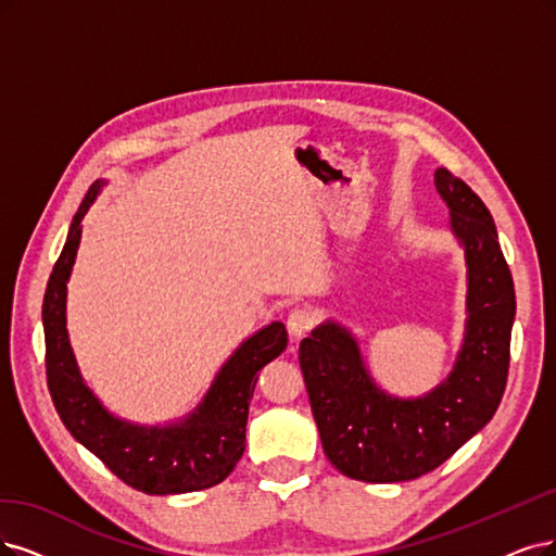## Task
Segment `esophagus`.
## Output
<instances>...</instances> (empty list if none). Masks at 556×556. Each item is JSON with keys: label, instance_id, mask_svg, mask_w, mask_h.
Masks as SVG:
<instances>
[{"label": "esophagus", "instance_id": "1", "mask_svg": "<svg viewBox=\"0 0 556 556\" xmlns=\"http://www.w3.org/2000/svg\"><path fill=\"white\" fill-rule=\"evenodd\" d=\"M314 320L316 318H314V314L309 309H293L289 314V320H286V327H289V332H291L293 339H300V337H304L306 332L312 330Z\"/></svg>", "mask_w": 556, "mask_h": 556}]
</instances>
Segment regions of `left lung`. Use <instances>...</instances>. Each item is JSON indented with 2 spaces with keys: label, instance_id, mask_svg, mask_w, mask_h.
<instances>
[{
  "label": "left lung",
  "instance_id": "1",
  "mask_svg": "<svg viewBox=\"0 0 556 556\" xmlns=\"http://www.w3.org/2000/svg\"><path fill=\"white\" fill-rule=\"evenodd\" d=\"M435 190L467 270L463 343L448 376L417 399L389 394L359 339L327 318L300 343V366L325 456L366 483L413 481L440 467L492 419L508 376L516 291L485 203L444 167Z\"/></svg>",
  "mask_w": 556,
  "mask_h": 556
}]
</instances>
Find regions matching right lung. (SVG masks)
<instances>
[{"mask_svg": "<svg viewBox=\"0 0 556 556\" xmlns=\"http://www.w3.org/2000/svg\"><path fill=\"white\" fill-rule=\"evenodd\" d=\"M105 185V178H98L79 203L46 289V371L54 407L71 435L135 490L180 495L213 488L242 458L256 376L286 351L289 334L283 323L273 320L247 337L222 364L201 403L176 421L149 426L114 415L81 376L66 327L68 279L81 240V219Z\"/></svg>", "mask_w": 556, "mask_h": 556, "instance_id": "obj_1", "label": "right lung"}]
</instances>
